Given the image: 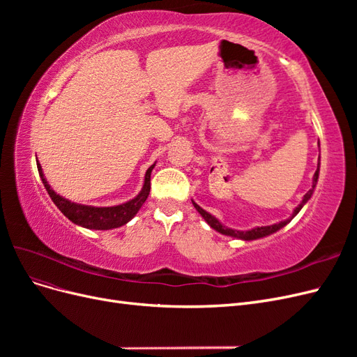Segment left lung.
<instances>
[{
	"mask_svg": "<svg viewBox=\"0 0 357 357\" xmlns=\"http://www.w3.org/2000/svg\"><path fill=\"white\" fill-rule=\"evenodd\" d=\"M319 171H320V162H319V165H317V169H316V172H314V177H312V188L305 193L304 195V198H302V201H301V204L298 205V207L294 210V214H291V218H289L287 220H283V222H280V223H275V225H269V226H261V228H255V229H250V231H235V229H231V228H228V226H225V225H222L218 219L214 218V215H211L210 213H207L205 210H202L198 204H195L192 201V204H193V207L197 208V211L202 215L204 218V220L207 222L213 229H215L218 232H220V234H223V235H229V236H234V238H240V240H244V241H252V240H257V238H262V236H266V235H271V234H274V232H277L278 229H282L283 226H286L291 219L295 218V215L299 213V210L304 207V205L308 202V199L311 198V195H312V192H314V188H316V185H317V180H319Z\"/></svg>",
	"mask_w": 357,
	"mask_h": 357,
	"instance_id": "1",
	"label": "left lung"
}]
</instances>
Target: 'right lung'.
<instances>
[{"label":"right lung","instance_id":"1","mask_svg":"<svg viewBox=\"0 0 357 357\" xmlns=\"http://www.w3.org/2000/svg\"><path fill=\"white\" fill-rule=\"evenodd\" d=\"M37 168H38L43 185H45L49 193V197L52 198L53 202H55L56 207L61 210L63 215H66V218H68L75 225L83 226V228L107 231V229H114V228H119V226L126 225L138 213V210L143 207V204L146 202L150 192V174H152L155 164L152 167H149V169L146 171L144 185L142 192H139L134 199L121 205H114V207H92V205L75 204L66 198H62L50 188L47 180L45 178V174H43L40 162H37Z\"/></svg>","mask_w":357,"mask_h":357}]
</instances>
